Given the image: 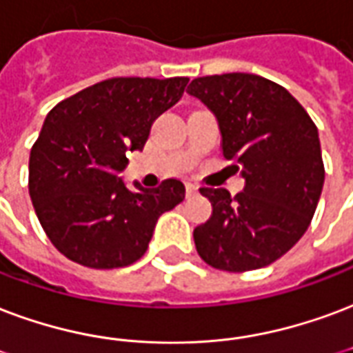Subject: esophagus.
<instances>
[{
    "mask_svg": "<svg viewBox=\"0 0 353 353\" xmlns=\"http://www.w3.org/2000/svg\"><path fill=\"white\" fill-rule=\"evenodd\" d=\"M185 189H187V196H194V194H198V187L194 183H187L185 185Z\"/></svg>",
    "mask_w": 353,
    "mask_h": 353,
    "instance_id": "obj_1",
    "label": "esophagus"
}]
</instances>
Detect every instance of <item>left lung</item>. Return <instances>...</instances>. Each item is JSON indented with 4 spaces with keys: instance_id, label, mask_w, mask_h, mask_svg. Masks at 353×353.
Listing matches in <instances>:
<instances>
[{
    "instance_id": "left-lung-1",
    "label": "left lung",
    "mask_w": 353,
    "mask_h": 353,
    "mask_svg": "<svg viewBox=\"0 0 353 353\" xmlns=\"http://www.w3.org/2000/svg\"><path fill=\"white\" fill-rule=\"evenodd\" d=\"M190 95L216 116L223 155L245 177L243 192L202 187L210 221L194 228V245L215 270H260L286 254L309 228L323 187L314 121L283 85L249 72L200 77Z\"/></svg>"
}]
</instances>
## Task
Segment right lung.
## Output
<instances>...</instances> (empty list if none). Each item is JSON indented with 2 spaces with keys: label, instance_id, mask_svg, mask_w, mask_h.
Returning <instances> with one entry per match:
<instances>
[{
  "label": "right lung",
  "instance_id": "add662e5",
  "mask_svg": "<svg viewBox=\"0 0 353 353\" xmlns=\"http://www.w3.org/2000/svg\"><path fill=\"white\" fill-rule=\"evenodd\" d=\"M187 77L108 78L56 104L30 153V196L46 236L83 268L116 270L145 254L157 219L183 202L179 179L125 187V151L143 150Z\"/></svg>",
  "mask_w": 353,
  "mask_h": 353
}]
</instances>
